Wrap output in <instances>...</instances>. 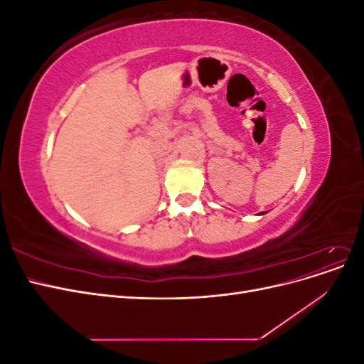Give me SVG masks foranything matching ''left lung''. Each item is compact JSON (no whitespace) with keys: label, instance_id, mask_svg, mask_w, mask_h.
<instances>
[{"label":"left lung","instance_id":"1","mask_svg":"<svg viewBox=\"0 0 364 364\" xmlns=\"http://www.w3.org/2000/svg\"><path fill=\"white\" fill-rule=\"evenodd\" d=\"M261 214H264V213H259V215H261Z\"/></svg>","mask_w":364,"mask_h":364}]
</instances>
